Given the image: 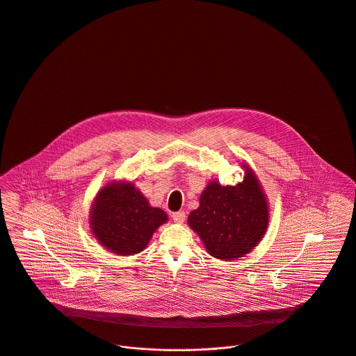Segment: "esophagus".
Here are the masks:
<instances>
[{
	"label": "esophagus",
	"instance_id": "esophagus-1",
	"mask_svg": "<svg viewBox=\"0 0 356 356\" xmlns=\"http://www.w3.org/2000/svg\"><path fill=\"white\" fill-rule=\"evenodd\" d=\"M172 219H173V222H176V223H183V222L186 220V213H184V212H175V213L172 215Z\"/></svg>",
	"mask_w": 356,
	"mask_h": 356
}]
</instances>
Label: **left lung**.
<instances>
[{"label": "left lung", "mask_w": 356, "mask_h": 356, "mask_svg": "<svg viewBox=\"0 0 356 356\" xmlns=\"http://www.w3.org/2000/svg\"><path fill=\"white\" fill-rule=\"evenodd\" d=\"M244 180L223 186L211 180L200 197V207L190 212L188 226L198 234L207 252L222 261L250 254L269 226V202L262 184L248 163Z\"/></svg>", "instance_id": "obj_1"}]
</instances>
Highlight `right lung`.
Returning a JSON list of instances; mask_svg holds the SVG:
<instances>
[{
	"mask_svg": "<svg viewBox=\"0 0 356 356\" xmlns=\"http://www.w3.org/2000/svg\"><path fill=\"white\" fill-rule=\"evenodd\" d=\"M168 222V215L151 207L127 180H112L95 195L88 225L94 238L115 255L129 257L144 251L152 234Z\"/></svg>",
	"mask_w": 356,
	"mask_h": 356,
	"instance_id": "obj_1",
	"label": "right lung"
}]
</instances>
